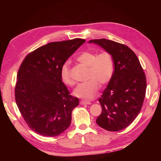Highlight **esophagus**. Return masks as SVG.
<instances>
[{"label":"esophagus","instance_id":"1","mask_svg":"<svg viewBox=\"0 0 161 161\" xmlns=\"http://www.w3.org/2000/svg\"><path fill=\"white\" fill-rule=\"evenodd\" d=\"M80 103L81 104H91V102H89V101H84V100H81L80 101Z\"/></svg>","mask_w":161,"mask_h":161}]
</instances>
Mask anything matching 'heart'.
Returning a JSON list of instances; mask_svg holds the SVG:
<instances>
[{
    "label": "heart",
    "instance_id": "b5f03b06",
    "mask_svg": "<svg viewBox=\"0 0 161 161\" xmlns=\"http://www.w3.org/2000/svg\"><path fill=\"white\" fill-rule=\"evenodd\" d=\"M77 60L89 67L88 81L78 84L74 91V95L81 99H91L99 90V84H106L111 80L114 75V64L111 54L108 52L98 54L96 52H84L77 58ZM62 81L69 86L75 84L70 75V68L68 62L61 68Z\"/></svg>",
    "mask_w": 161,
    "mask_h": 161
}]
</instances>
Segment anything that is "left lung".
I'll list each match as a JSON object with an SVG mask.
<instances>
[{
  "label": "left lung",
  "mask_w": 161,
  "mask_h": 161,
  "mask_svg": "<svg viewBox=\"0 0 161 161\" xmlns=\"http://www.w3.org/2000/svg\"><path fill=\"white\" fill-rule=\"evenodd\" d=\"M89 42L109 53L114 64V75L99 99L102 111L97 124L109 131H119L129 126L140 112L146 96L145 73L137 56L126 45L107 39Z\"/></svg>",
  "instance_id": "obj_1"
}]
</instances>
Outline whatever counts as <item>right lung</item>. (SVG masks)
I'll return each mask as SVG.
<instances>
[{
	"instance_id": "add662e5",
	"label": "right lung",
	"mask_w": 161,
	"mask_h": 161,
	"mask_svg": "<svg viewBox=\"0 0 161 161\" xmlns=\"http://www.w3.org/2000/svg\"><path fill=\"white\" fill-rule=\"evenodd\" d=\"M84 42L76 38L50 42L28 54L22 62L15 87V102L26 124L37 134L54 137L69 126L79 99L70 95L60 71Z\"/></svg>"
}]
</instances>
